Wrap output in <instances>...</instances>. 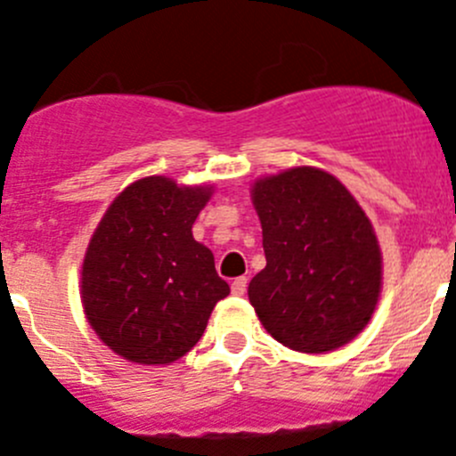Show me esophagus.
<instances>
[{"label": "esophagus", "instance_id": "obj_1", "mask_svg": "<svg viewBox=\"0 0 456 456\" xmlns=\"http://www.w3.org/2000/svg\"><path fill=\"white\" fill-rule=\"evenodd\" d=\"M232 294L234 297H243V294H246V289H248V279L246 276H239V279H234L232 281Z\"/></svg>", "mask_w": 456, "mask_h": 456}]
</instances>
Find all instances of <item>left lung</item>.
Instances as JSON below:
<instances>
[{
  "instance_id": "1",
  "label": "left lung",
  "mask_w": 456,
  "mask_h": 456,
  "mask_svg": "<svg viewBox=\"0 0 456 456\" xmlns=\"http://www.w3.org/2000/svg\"><path fill=\"white\" fill-rule=\"evenodd\" d=\"M252 200L267 263L248 297L263 327L303 354L346 345L367 327L382 283L364 210L336 177L312 167L259 180Z\"/></svg>"
}]
</instances>
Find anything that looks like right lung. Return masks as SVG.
<instances>
[{
	"mask_svg": "<svg viewBox=\"0 0 456 456\" xmlns=\"http://www.w3.org/2000/svg\"><path fill=\"white\" fill-rule=\"evenodd\" d=\"M204 186L153 175L134 182L98 224L83 261L81 298L102 342L131 362L189 354L215 305L230 294L215 256L193 239Z\"/></svg>",
	"mask_w": 456,
	"mask_h": 456,
	"instance_id": "add662e5",
	"label": "right lung"
}]
</instances>
